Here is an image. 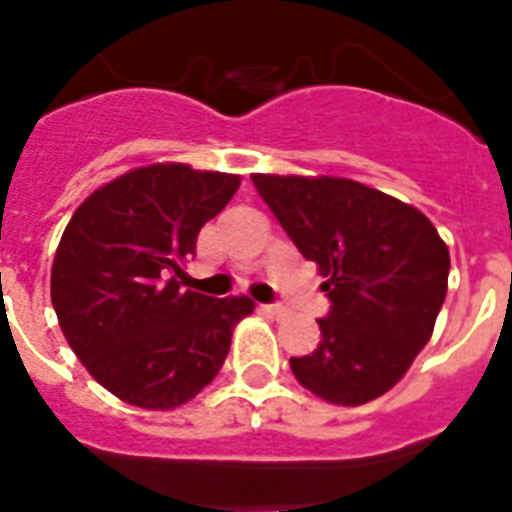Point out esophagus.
I'll use <instances>...</instances> for the list:
<instances>
[{
	"label": "esophagus",
	"instance_id": "obj_1",
	"mask_svg": "<svg viewBox=\"0 0 512 512\" xmlns=\"http://www.w3.org/2000/svg\"><path fill=\"white\" fill-rule=\"evenodd\" d=\"M265 311V314H271V317H287V308L282 306V303H265V306H260Z\"/></svg>",
	"mask_w": 512,
	"mask_h": 512
}]
</instances>
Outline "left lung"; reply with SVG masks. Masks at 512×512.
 <instances>
[{"mask_svg":"<svg viewBox=\"0 0 512 512\" xmlns=\"http://www.w3.org/2000/svg\"><path fill=\"white\" fill-rule=\"evenodd\" d=\"M252 182L327 279L322 341L290 357L292 373L327 403L376 400L427 346L446 300L448 247L419 209L354 179L252 174Z\"/></svg>","mask_w":512,"mask_h":512,"instance_id":"left-lung-1","label":"left lung"}]
</instances>
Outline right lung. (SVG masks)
I'll return each mask as SVG.
<instances>
[{
    "instance_id": "obj_1",
    "label": "right lung",
    "mask_w": 512,
    "mask_h": 512,
    "mask_svg": "<svg viewBox=\"0 0 512 512\" xmlns=\"http://www.w3.org/2000/svg\"><path fill=\"white\" fill-rule=\"evenodd\" d=\"M236 190L233 174L158 163L99 187L72 214L50 298L77 360L120 400L169 411L220 373L255 303L182 290L177 276Z\"/></svg>"
}]
</instances>
